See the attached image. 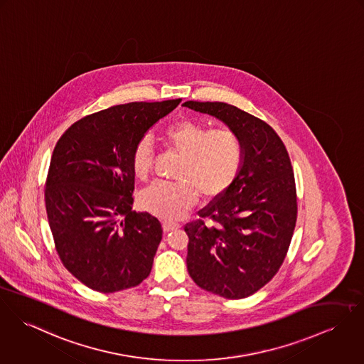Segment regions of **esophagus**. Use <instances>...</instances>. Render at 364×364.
Instances as JSON below:
<instances>
[{
  "label": "esophagus",
  "instance_id": "esophagus-1",
  "mask_svg": "<svg viewBox=\"0 0 364 364\" xmlns=\"http://www.w3.org/2000/svg\"><path fill=\"white\" fill-rule=\"evenodd\" d=\"M180 225L178 223H174V222H170V220H164L163 222V230L164 232H171L174 229H178Z\"/></svg>",
  "mask_w": 364,
  "mask_h": 364
}]
</instances>
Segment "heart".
I'll return each instance as SVG.
<instances>
[{"label":"heart","mask_w":364,"mask_h":364,"mask_svg":"<svg viewBox=\"0 0 364 364\" xmlns=\"http://www.w3.org/2000/svg\"><path fill=\"white\" fill-rule=\"evenodd\" d=\"M163 138L168 146L181 155L177 168V183H154L139 196V205L146 212L176 220L198 201L223 194L242 170V145L230 129L209 131L193 120L170 124ZM131 167L138 180H145L154 167V146L148 136L136 141L131 152Z\"/></svg>","instance_id":"heart-1"}]
</instances>
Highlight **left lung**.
I'll list each match as a JSON object with an SVG mask.
<instances>
[{
    "instance_id": "left-lung-1",
    "label": "left lung",
    "mask_w": 364,
    "mask_h": 364,
    "mask_svg": "<svg viewBox=\"0 0 364 364\" xmlns=\"http://www.w3.org/2000/svg\"><path fill=\"white\" fill-rule=\"evenodd\" d=\"M226 124L242 141L236 181L187 223V269L203 290L242 299L282 265L296 226V186L282 139L267 122L222 102L183 105Z\"/></svg>"
}]
</instances>
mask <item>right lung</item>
<instances>
[{"label": "right lung", "mask_w": 364, "mask_h": 364, "mask_svg": "<svg viewBox=\"0 0 364 364\" xmlns=\"http://www.w3.org/2000/svg\"><path fill=\"white\" fill-rule=\"evenodd\" d=\"M180 102H132L86 116L53 151L44 201L55 250L64 267L96 291L134 287L151 274L162 225L132 210L131 152Z\"/></svg>", "instance_id": "right-lung-1"}]
</instances>
